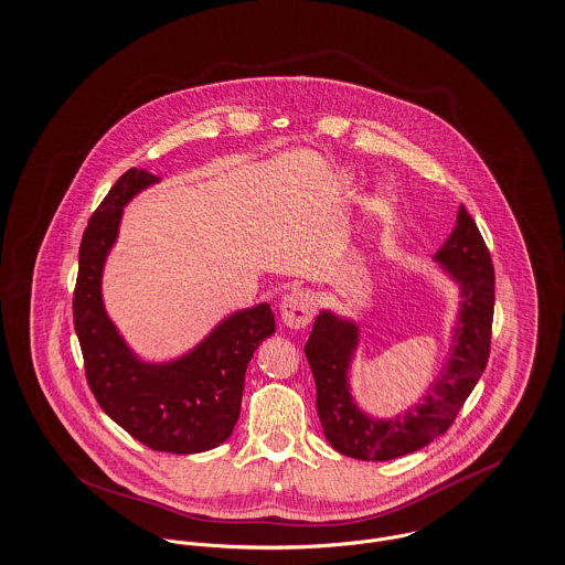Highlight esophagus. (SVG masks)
Returning a JSON list of instances; mask_svg holds the SVG:
<instances>
[{
  "instance_id": "34e87169",
  "label": "esophagus",
  "mask_w": 565,
  "mask_h": 565,
  "mask_svg": "<svg viewBox=\"0 0 565 565\" xmlns=\"http://www.w3.org/2000/svg\"><path fill=\"white\" fill-rule=\"evenodd\" d=\"M281 320L290 329H303L312 320L313 299L312 295L303 288H292L279 303Z\"/></svg>"
}]
</instances>
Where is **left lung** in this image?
Instances as JSON below:
<instances>
[{
  "mask_svg": "<svg viewBox=\"0 0 565 565\" xmlns=\"http://www.w3.org/2000/svg\"><path fill=\"white\" fill-rule=\"evenodd\" d=\"M439 262L461 286V316L455 349L425 403L396 420L362 414L347 383L349 362L358 347V327L322 312L313 322L306 358L316 381V409L329 444L353 459L387 461L427 446L448 431L490 360L494 320V264L490 249L468 210L461 205L457 225Z\"/></svg>",
  "mask_w": 565,
  "mask_h": 565,
  "instance_id": "left-lung-1",
  "label": "left lung"
}]
</instances>
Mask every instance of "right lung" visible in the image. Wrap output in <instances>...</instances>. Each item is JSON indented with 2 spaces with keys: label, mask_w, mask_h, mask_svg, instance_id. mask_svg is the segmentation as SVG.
<instances>
[{
  "label": "right lung",
  "mask_w": 565,
  "mask_h": 565,
  "mask_svg": "<svg viewBox=\"0 0 565 565\" xmlns=\"http://www.w3.org/2000/svg\"><path fill=\"white\" fill-rule=\"evenodd\" d=\"M158 178L126 171L93 212L79 245L73 324L99 407L127 434L162 452H203L232 436L241 416L247 364L275 333L268 303L225 318L194 351L171 364L131 355L102 303V268L117 241L127 201Z\"/></svg>",
  "instance_id": "obj_1"
}]
</instances>
